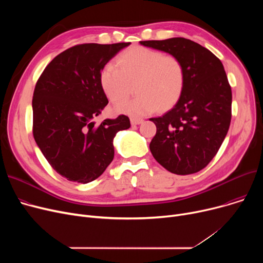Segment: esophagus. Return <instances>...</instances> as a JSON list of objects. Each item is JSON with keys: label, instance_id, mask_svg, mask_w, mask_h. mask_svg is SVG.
I'll return each instance as SVG.
<instances>
[{"label": "esophagus", "instance_id": "obj_1", "mask_svg": "<svg viewBox=\"0 0 263 263\" xmlns=\"http://www.w3.org/2000/svg\"><path fill=\"white\" fill-rule=\"evenodd\" d=\"M130 120H131L132 124H140L144 121L142 118H136V117H132Z\"/></svg>", "mask_w": 263, "mask_h": 263}]
</instances>
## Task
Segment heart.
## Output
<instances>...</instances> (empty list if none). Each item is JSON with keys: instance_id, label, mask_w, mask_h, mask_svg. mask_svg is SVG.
Returning a JSON list of instances; mask_svg holds the SVG:
<instances>
[{"instance_id": "1", "label": "heart", "mask_w": 263, "mask_h": 263, "mask_svg": "<svg viewBox=\"0 0 263 263\" xmlns=\"http://www.w3.org/2000/svg\"><path fill=\"white\" fill-rule=\"evenodd\" d=\"M118 64L109 62L100 72V84L107 98L118 102L128 95L129 82L135 81L133 98L115 106L117 113L145 116L158 107H172L184 88L185 70L182 62L159 50L133 47L122 53Z\"/></svg>"}]
</instances>
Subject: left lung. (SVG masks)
I'll return each instance as SVG.
<instances>
[{
	"label": "left lung",
	"mask_w": 263,
	"mask_h": 263,
	"mask_svg": "<svg viewBox=\"0 0 263 263\" xmlns=\"http://www.w3.org/2000/svg\"><path fill=\"white\" fill-rule=\"evenodd\" d=\"M140 44L174 55L185 70L176 105L163 116L150 118L157 126L151 154L173 174L197 173L217 154L230 126L232 93L224 66L211 51L182 37Z\"/></svg>",
	"instance_id": "obj_1"
}]
</instances>
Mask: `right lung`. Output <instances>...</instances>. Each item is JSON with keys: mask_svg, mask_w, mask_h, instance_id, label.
Returning a JSON list of instances; mask_svg holds the SVG:
<instances>
[{"mask_svg": "<svg viewBox=\"0 0 263 263\" xmlns=\"http://www.w3.org/2000/svg\"><path fill=\"white\" fill-rule=\"evenodd\" d=\"M130 43L83 44L55 57L39 77L33 95V135L52 168L67 180L88 183L114 159L113 140L130 128L119 115L96 126L108 103L100 84L104 65Z\"/></svg>", "mask_w": 263, "mask_h": 263, "instance_id": "obj_1", "label": "right lung"}]
</instances>
